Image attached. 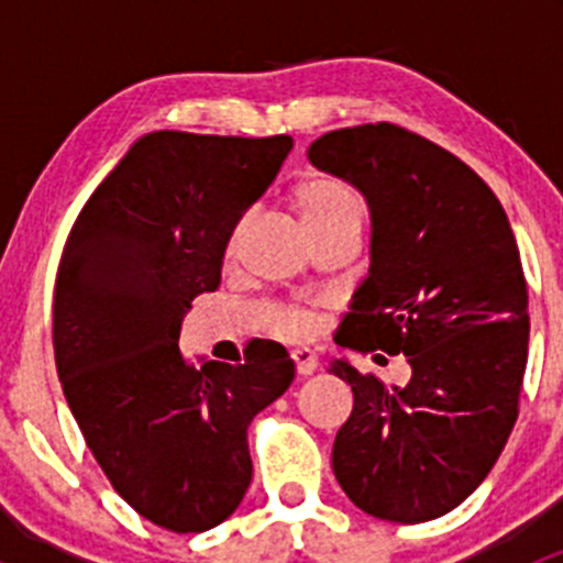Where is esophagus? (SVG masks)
Listing matches in <instances>:
<instances>
[{
	"label": "esophagus",
	"instance_id": "34e87169",
	"mask_svg": "<svg viewBox=\"0 0 563 563\" xmlns=\"http://www.w3.org/2000/svg\"><path fill=\"white\" fill-rule=\"evenodd\" d=\"M294 362H297V373L299 376H313L318 371V354L310 349H297L294 351Z\"/></svg>",
	"mask_w": 563,
	"mask_h": 563
}]
</instances>
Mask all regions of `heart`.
<instances>
[{"mask_svg":"<svg viewBox=\"0 0 563 563\" xmlns=\"http://www.w3.org/2000/svg\"><path fill=\"white\" fill-rule=\"evenodd\" d=\"M297 212L302 218L308 234L332 229H362L365 220V207H362L360 196L351 187L340 185L334 179H308L297 187ZM236 234L231 236V247H234ZM275 329L286 338H302L310 329L308 316L291 313V310H280L275 316Z\"/></svg>","mask_w":563,"mask_h":563,"instance_id":"heart-1","label":"heart"}]
</instances>
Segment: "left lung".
Here are the masks:
<instances>
[{
    "instance_id": "1",
    "label": "left lung",
    "mask_w": 563,
    "mask_h": 563,
    "mask_svg": "<svg viewBox=\"0 0 563 563\" xmlns=\"http://www.w3.org/2000/svg\"><path fill=\"white\" fill-rule=\"evenodd\" d=\"M308 161L371 209V269L334 343L411 365L406 387L329 365L354 391L334 476L378 520L441 518L490 474L518 419L528 288L512 225L463 161L397 124L332 130Z\"/></svg>"
}]
</instances>
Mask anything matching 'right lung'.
<instances>
[{
    "mask_svg": "<svg viewBox=\"0 0 563 563\" xmlns=\"http://www.w3.org/2000/svg\"><path fill=\"white\" fill-rule=\"evenodd\" d=\"M288 135L161 130L92 192L54 291L65 400L113 490L155 526L198 533L234 515L253 479L247 428L297 376L277 343L245 365L179 351L181 318L220 269L242 214L275 181Z\"/></svg>",
    "mask_w": 563,
    "mask_h": 563,
    "instance_id": "add662e5",
    "label": "right lung"
}]
</instances>
